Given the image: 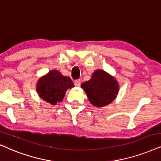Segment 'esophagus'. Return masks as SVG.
Instances as JSON below:
<instances>
[{"mask_svg":"<svg viewBox=\"0 0 161 161\" xmlns=\"http://www.w3.org/2000/svg\"><path fill=\"white\" fill-rule=\"evenodd\" d=\"M74 83L76 86H80V80H75L74 81Z\"/></svg>","mask_w":161,"mask_h":161,"instance_id":"obj_1","label":"esophagus"}]
</instances>
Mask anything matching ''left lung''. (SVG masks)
Listing matches in <instances>:
<instances>
[{"label": "left lung", "instance_id": "8db88e82", "mask_svg": "<svg viewBox=\"0 0 161 161\" xmlns=\"http://www.w3.org/2000/svg\"><path fill=\"white\" fill-rule=\"evenodd\" d=\"M93 106H104L114 101L118 92V84L113 77L103 70H96L92 78L81 85Z\"/></svg>", "mask_w": 161, "mask_h": 161}]
</instances>
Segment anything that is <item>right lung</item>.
Segmentation results:
<instances>
[{"label":"right lung","mask_w":161,"mask_h":161,"mask_svg":"<svg viewBox=\"0 0 161 161\" xmlns=\"http://www.w3.org/2000/svg\"><path fill=\"white\" fill-rule=\"evenodd\" d=\"M73 86L70 78L62 75L58 71L53 70L40 79L37 92L43 100L55 105L57 102L62 101L66 91Z\"/></svg>","instance_id":"right-lung-1"}]
</instances>
